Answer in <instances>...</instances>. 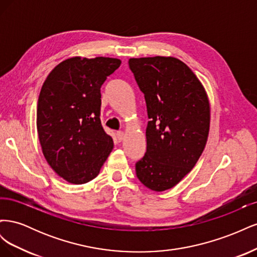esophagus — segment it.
Masks as SVG:
<instances>
[{
  "instance_id": "obj_1",
  "label": "esophagus",
  "mask_w": 257,
  "mask_h": 257,
  "mask_svg": "<svg viewBox=\"0 0 257 257\" xmlns=\"http://www.w3.org/2000/svg\"><path fill=\"white\" fill-rule=\"evenodd\" d=\"M123 138H124V133H123V132H121V131L116 132V139H118L119 142H122Z\"/></svg>"
}]
</instances>
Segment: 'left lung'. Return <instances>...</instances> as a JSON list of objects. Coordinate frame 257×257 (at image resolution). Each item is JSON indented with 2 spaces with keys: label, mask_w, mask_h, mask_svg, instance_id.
Listing matches in <instances>:
<instances>
[{
  "label": "left lung",
  "mask_w": 257,
  "mask_h": 257,
  "mask_svg": "<svg viewBox=\"0 0 257 257\" xmlns=\"http://www.w3.org/2000/svg\"><path fill=\"white\" fill-rule=\"evenodd\" d=\"M128 66L150 119L147 151L136 163V176L150 190L166 191L191 172L205 149L209 100L195 74L176 58H134Z\"/></svg>",
  "instance_id": "1"
}]
</instances>
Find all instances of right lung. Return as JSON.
<instances>
[{"label": "right lung", "mask_w": 257, "mask_h": 257, "mask_svg": "<svg viewBox=\"0 0 257 257\" xmlns=\"http://www.w3.org/2000/svg\"><path fill=\"white\" fill-rule=\"evenodd\" d=\"M121 61L75 57L46 78L37 103V133L46 161L69 183L94 179L113 148L100 123V87Z\"/></svg>", "instance_id": "right-lung-1"}]
</instances>
